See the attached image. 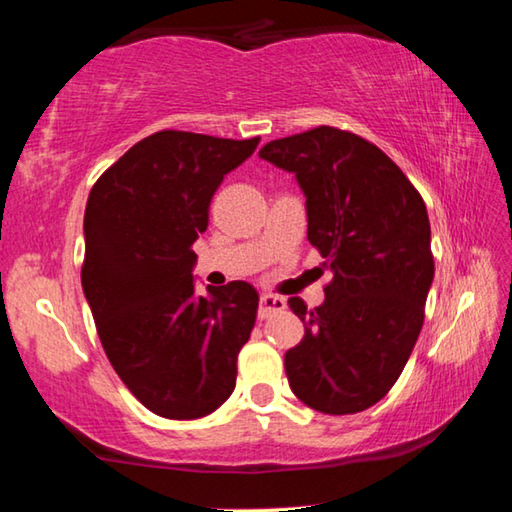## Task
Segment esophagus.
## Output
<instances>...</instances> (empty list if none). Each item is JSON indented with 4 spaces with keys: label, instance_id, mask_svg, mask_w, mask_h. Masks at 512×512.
<instances>
[{
    "label": "esophagus",
    "instance_id": "obj_1",
    "mask_svg": "<svg viewBox=\"0 0 512 512\" xmlns=\"http://www.w3.org/2000/svg\"><path fill=\"white\" fill-rule=\"evenodd\" d=\"M284 309V300L271 296V293H264L262 298H259V318H271L277 311Z\"/></svg>",
    "mask_w": 512,
    "mask_h": 512
}]
</instances>
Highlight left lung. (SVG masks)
<instances>
[{
  "instance_id": "left-lung-1",
  "label": "left lung",
  "mask_w": 512,
  "mask_h": 512,
  "mask_svg": "<svg viewBox=\"0 0 512 512\" xmlns=\"http://www.w3.org/2000/svg\"><path fill=\"white\" fill-rule=\"evenodd\" d=\"M259 158L296 173L307 239L334 273L320 307L289 298L307 323L284 357L291 391L327 415L366 411L402 375L424 323L433 280L427 205L379 146L336 126L268 142Z\"/></svg>"
}]
</instances>
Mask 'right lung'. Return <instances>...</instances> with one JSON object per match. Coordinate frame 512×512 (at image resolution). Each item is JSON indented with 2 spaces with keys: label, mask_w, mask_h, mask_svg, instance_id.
<instances>
[{
  "label": "right lung",
  "mask_w": 512,
  "mask_h": 512,
  "mask_svg": "<svg viewBox=\"0 0 512 512\" xmlns=\"http://www.w3.org/2000/svg\"><path fill=\"white\" fill-rule=\"evenodd\" d=\"M253 140L158 131L101 173L85 207L81 282L128 391L160 418L194 420L228 400L257 318L248 282L196 296L192 244L225 173Z\"/></svg>",
  "instance_id": "right-lung-1"
}]
</instances>
